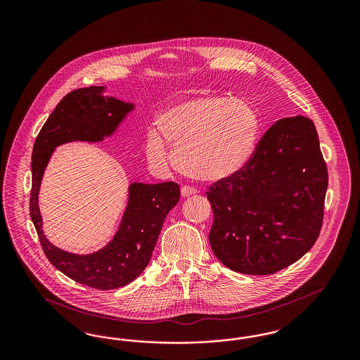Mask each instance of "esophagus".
Instances as JSON below:
<instances>
[{
    "label": "esophagus",
    "instance_id": "obj_1",
    "mask_svg": "<svg viewBox=\"0 0 360 360\" xmlns=\"http://www.w3.org/2000/svg\"><path fill=\"white\" fill-rule=\"evenodd\" d=\"M195 193H197V190L194 188H190V186H182V188H181L182 197H188V195H193V194H195Z\"/></svg>",
    "mask_w": 360,
    "mask_h": 360
}]
</instances>
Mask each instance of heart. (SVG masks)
<instances>
[{
	"mask_svg": "<svg viewBox=\"0 0 360 360\" xmlns=\"http://www.w3.org/2000/svg\"><path fill=\"white\" fill-rule=\"evenodd\" d=\"M156 128L160 135L150 132L146 140L150 163L172 165L165 139L175 148L185 172L217 182L235 176L251 160L260 135V115L244 98L204 96L172 103L158 116Z\"/></svg>",
	"mask_w": 360,
	"mask_h": 360,
	"instance_id": "heart-1",
	"label": "heart"
}]
</instances>
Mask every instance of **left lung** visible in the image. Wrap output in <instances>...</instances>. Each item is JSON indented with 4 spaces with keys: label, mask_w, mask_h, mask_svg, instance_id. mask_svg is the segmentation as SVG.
Returning a JSON list of instances; mask_svg holds the SVG:
<instances>
[{
    "label": "left lung",
    "mask_w": 360,
    "mask_h": 360,
    "mask_svg": "<svg viewBox=\"0 0 360 360\" xmlns=\"http://www.w3.org/2000/svg\"><path fill=\"white\" fill-rule=\"evenodd\" d=\"M328 172L313 121H276L248 165L206 193L213 209L209 241L228 269L274 274L304 257L319 238Z\"/></svg>",
    "instance_id": "left-lung-1"
}]
</instances>
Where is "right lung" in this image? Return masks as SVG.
Segmentation results:
<instances>
[{
	"label": "right lung",
	"instance_id": "obj_1",
	"mask_svg": "<svg viewBox=\"0 0 360 360\" xmlns=\"http://www.w3.org/2000/svg\"><path fill=\"white\" fill-rule=\"evenodd\" d=\"M106 86H90L69 93L56 105L36 137L32 151L30 210L43 251L52 266L72 281L98 290L119 289L147 267L166 216L179 201L174 182H131L119 228L106 245L91 254H72L53 245L43 231L39 193L44 172L56 147L71 141L100 143L113 136L135 103L103 96Z\"/></svg>",
	"mask_w": 360,
	"mask_h": 360
}]
</instances>
